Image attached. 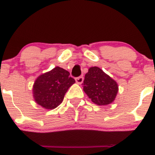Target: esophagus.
<instances>
[{"mask_svg": "<svg viewBox=\"0 0 155 155\" xmlns=\"http://www.w3.org/2000/svg\"><path fill=\"white\" fill-rule=\"evenodd\" d=\"M75 81L78 84H82L84 81V77L83 76H80V77H78L75 78Z\"/></svg>", "mask_w": 155, "mask_h": 155, "instance_id": "esophagus-1", "label": "esophagus"}]
</instances>
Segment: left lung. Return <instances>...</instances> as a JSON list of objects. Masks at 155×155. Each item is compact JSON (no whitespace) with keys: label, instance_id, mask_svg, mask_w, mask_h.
<instances>
[{"label":"left lung","instance_id":"obj_1","mask_svg":"<svg viewBox=\"0 0 155 155\" xmlns=\"http://www.w3.org/2000/svg\"><path fill=\"white\" fill-rule=\"evenodd\" d=\"M82 84L84 91L92 102L100 106L111 104L118 92L116 82L97 67L88 70Z\"/></svg>","mask_w":155,"mask_h":155}]
</instances>
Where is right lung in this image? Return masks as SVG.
<instances>
[{
	"instance_id": "obj_1",
	"label": "right lung",
	"mask_w": 155,
	"mask_h": 155,
	"mask_svg": "<svg viewBox=\"0 0 155 155\" xmlns=\"http://www.w3.org/2000/svg\"><path fill=\"white\" fill-rule=\"evenodd\" d=\"M68 71L56 67L36 79L33 86V96L39 105L48 110L58 107L68 88L75 82Z\"/></svg>"
}]
</instances>
